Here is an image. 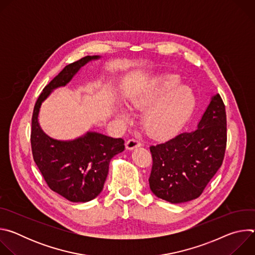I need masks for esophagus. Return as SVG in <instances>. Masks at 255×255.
<instances>
[{"mask_svg":"<svg viewBox=\"0 0 255 255\" xmlns=\"http://www.w3.org/2000/svg\"><path fill=\"white\" fill-rule=\"evenodd\" d=\"M140 145H141V142L138 139L132 138V139H129L126 142V148L129 149V150H132V149H135V148L139 147Z\"/></svg>","mask_w":255,"mask_h":255,"instance_id":"esophagus-1","label":"esophagus"}]
</instances>
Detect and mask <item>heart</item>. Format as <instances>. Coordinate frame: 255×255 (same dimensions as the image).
<instances>
[{
    "label": "heart",
    "instance_id": "heart-1",
    "mask_svg": "<svg viewBox=\"0 0 255 255\" xmlns=\"http://www.w3.org/2000/svg\"><path fill=\"white\" fill-rule=\"evenodd\" d=\"M158 84L160 93H164L143 116V126L153 138L164 139L177 133L185 125L195 108V96L187 87H180L178 81L172 77L162 78ZM147 95H139L127 102L131 109H143L150 103ZM123 116V113H119Z\"/></svg>",
    "mask_w": 255,
    "mask_h": 255
}]
</instances>
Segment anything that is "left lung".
Returning <instances> with one entry per match:
<instances>
[{"label":"left lung","mask_w":255,"mask_h":255,"mask_svg":"<svg viewBox=\"0 0 255 255\" xmlns=\"http://www.w3.org/2000/svg\"><path fill=\"white\" fill-rule=\"evenodd\" d=\"M227 122L225 105L219 94L211 98L198 128L150 146L151 192L172 204L199 198L222 165Z\"/></svg>","instance_id":"obj_1"}]
</instances>
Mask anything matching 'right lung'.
<instances>
[{
    "mask_svg": "<svg viewBox=\"0 0 255 255\" xmlns=\"http://www.w3.org/2000/svg\"><path fill=\"white\" fill-rule=\"evenodd\" d=\"M99 58V55H88L66 65L43 89L33 110L31 147L34 161L48 187L74 203L89 202L100 195L110 160L125 149L124 140L98 132H87L74 140H56L43 132L38 115L41 104L53 90L66 86L81 67Z\"/></svg>",
    "mask_w": 255,
    "mask_h": 255,
    "instance_id": "add662e5",
    "label": "right lung"
}]
</instances>
